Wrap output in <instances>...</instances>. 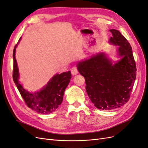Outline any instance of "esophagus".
Instances as JSON below:
<instances>
[{
	"instance_id": "obj_1",
	"label": "esophagus",
	"mask_w": 148,
	"mask_h": 148,
	"mask_svg": "<svg viewBox=\"0 0 148 148\" xmlns=\"http://www.w3.org/2000/svg\"><path fill=\"white\" fill-rule=\"evenodd\" d=\"M71 74H72L73 75H77L78 73V69L76 66H73V68L71 69Z\"/></svg>"
}]
</instances>
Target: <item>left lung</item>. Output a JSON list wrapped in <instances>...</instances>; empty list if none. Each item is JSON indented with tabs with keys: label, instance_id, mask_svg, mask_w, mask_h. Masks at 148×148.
<instances>
[{
	"label": "left lung",
	"instance_id": "1",
	"mask_svg": "<svg viewBox=\"0 0 148 148\" xmlns=\"http://www.w3.org/2000/svg\"><path fill=\"white\" fill-rule=\"evenodd\" d=\"M110 41L119 46L122 59L115 64L104 53L79 62V73L84 77L86 91L96 108L112 110L126 104L136 77V66L130 44L118 30L110 29Z\"/></svg>",
	"mask_w": 148,
	"mask_h": 148
}]
</instances>
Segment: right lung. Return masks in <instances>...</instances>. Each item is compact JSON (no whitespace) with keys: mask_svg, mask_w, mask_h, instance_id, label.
<instances>
[{"mask_svg":"<svg viewBox=\"0 0 148 148\" xmlns=\"http://www.w3.org/2000/svg\"><path fill=\"white\" fill-rule=\"evenodd\" d=\"M21 39V38L19 39ZM16 44L13 52V79L21 97L29 108L38 113L51 114L57 109L63 101L64 91L71 78V72L57 74L49 82L46 87L39 92L31 93L26 91L18 82V69L15 59Z\"/></svg>","mask_w":148,"mask_h":148,"instance_id":"add662e5","label":"right lung"}]
</instances>
